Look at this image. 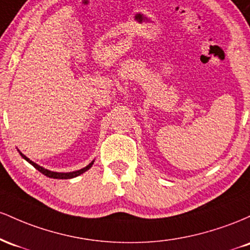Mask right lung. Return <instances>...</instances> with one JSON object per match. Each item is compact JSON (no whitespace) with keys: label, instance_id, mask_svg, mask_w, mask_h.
Returning <instances> with one entry per match:
<instances>
[{"label":"right lung","instance_id":"1","mask_svg":"<svg viewBox=\"0 0 250 250\" xmlns=\"http://www.w3.org/2000/svg\"><path fill=\"white\" fill-rule=\"evenodd\" d=\"M19 153H20V155H21L22 157H23V159L25 160V161H27V162H29L30 165L33 166L34 168H36L37 170L40 171V173H42L43 175H45V176H48V177H51V179H61V180L74 179V177L79 176V175H81V174L84 173V171H87L88 169H90V168H91V166H93L94 161H95V160H94V161H91L90 163H89V165L87 166V167H84V168L80 169V170L70 171V173H57V171H51V170H48V169L43 168V167H41V166H39V165H37V163L33 162V161H31V160L28 159V157L25 156L24 154H22L21 151H20V150H19Z\"/></svg>","mask_w":250,"mask_h":250}]
</instances>
